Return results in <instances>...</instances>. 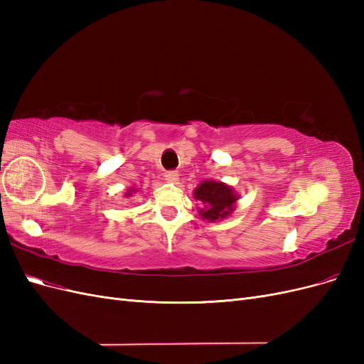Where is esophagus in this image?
Masks as SVG:
<instances>
[{"mask_svg":"<svg viewBox=\"0 0 364 364\" xmlns=\"http://www.w3.org/2000/svg\"><path fill=\"white\" fill-rule=\"evenodd\" d=\"M164 178H165V181L167 182H178V179H179V173L178 171H165V174H164Z\"/></svg>","mask_w":364,"mask_h":364,"instance_id":"1","label":"esophagus"}]
</instances>
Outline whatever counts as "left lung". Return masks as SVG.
Returning a JSON list of instances; mask_svg holds the SVG:
<instances>
[{
    "label": "left lung",
    "instance_id": "left-lung-1",
    "mask_svg": "<svg viewBox=\"0 0 364 364\" xmlns=\"http://www.w3.org/2000/svg\"><path fill=\"white\" fill-rule=\"evenodd\" d=\"M194 199L202 202L203 208L199 209V214L208 222H220L232 214L235 209V202L238 199L232 186L223 182L203 181L194 190Z\"/></svg>",
    "mask_w": 364,
    "mask_h": 364
}]
</instances>
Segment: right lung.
<instances>
[{"label": "right lung", "instance_id": "add662e5", "mask_svg": "<svg viewBox=\"0 0 364 364\" xmlns=\"http://www.w3.org/2000/svg\"><path fill=\"white\" fill-rule=\"evenodd\" d=\"M134 191H135L134 188H130V190L126 193V196H127V197H130V196H132V193H134Z\"/></svg>", "mask_w": 364, "mask_h": 364}]
</instances>
